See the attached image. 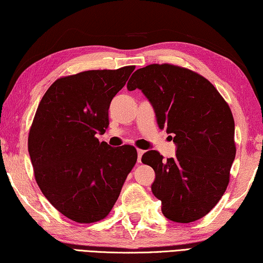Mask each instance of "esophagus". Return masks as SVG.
I'll list each match as a JSON object with an SVG mask.
<instances>
[{
	"label": "esophagus",
	"mask_w": 263,
	"mask_h": 263,
	"mask_svg": "<svg viewBox=\"0 0 263 263\" xmlns=\"http://www.w3.org/2000/svg\"><path fill=\"white\" fill-rule=\"evenodd\" d=\"M144 150L142 149H137V162L141 163V160H142V155H143Z\"/></svg>",
	"instance_id": "1"
}]
</instances>
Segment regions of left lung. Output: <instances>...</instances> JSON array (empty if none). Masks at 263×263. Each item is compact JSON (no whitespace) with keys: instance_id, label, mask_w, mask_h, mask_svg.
<instances>
[{"instance_id":"1","label":"left lung","mask_w":263,"mask_h":263,"mask_svg":"<svg viewBox=\"0 0 263 263\" xmlns=\"http://www.w3.org/2000/svg\"><path fill=\"white\" fill-rule=\"evenodd\" d=\"M127 88L141 89L158 127L174 135L175 157L164 161L156 150L142 156L156 175L152 191L162 213L175 222L203 218L225 193L235 158L229 105L204 77L170 64L139 68Z\"/></svg>"}]
</instances>
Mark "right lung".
<instances>
[{"label":"right lung","instance_id":"1","mask_svg":"<svg viewBox=\"0 0 263 263\" xmlns=\"http://www.w3.org/2000/svg\"><path fill=\"white\" fill-rule=\"evenodd\" d=\"M135 66L85 71L55 80L42 98L28 147L38 186L73 221L101 220L113 209L137 160L132 145L99 142L108 109Z\"/></svg>","mask_w":263,"mask_h":263}]
</instances>
